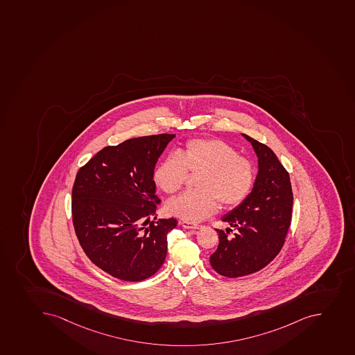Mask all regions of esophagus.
I'll return each instance as SVG.
<instances>
[{"label":"esophagus","instance_id":"1","mask_svg":"<svg viewBox=\"0 0 355 355\" xmlns=\"http://www.w3.org/2000/svg\"><path fill=\"white\" fill-rule=\"evenodd\" d=\"M180 225H182L183 228H186V229H200V228H202V225H195V223H191V222H188V221H181V222H180Z\"/></svg>","mask_w":355,"mask_h":355}]
</instances>
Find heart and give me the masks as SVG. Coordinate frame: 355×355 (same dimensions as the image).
<instances>
[{"label": "heart", "instance_id": "b5f03b06", "mask_svg": "<svg viewBox=\"0 0 355 355\" xmlns=\"http://www.w3.org/2000/svg\"><path fill=\"white\" fill-rule=\"evenodd\" d=\"M188 172L198 173V190L183 192L166 204V212L184 221H202L219 209L235 207L248 197L254 182V167L237 150L216 139H192L157 166L155 181L166 193L179 191Z\"/></svg>", "mask_w": 355, "mask_h": 355}]
</instances>
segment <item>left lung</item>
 I'll return each mask as SVG.
<instances>
[{
  "mask_svg": "<svg viewBox=\"0 0 355 355\" xmlns=\"http://www.w3.org/2000/svg\"><path fill=\"white\" fill-rule=\"evenodd\" d=\"M242 135L258 157V174L248 197L221 218L237 232L229 239L232 229H216L219 245L209 258L213 269L230 279L258 272L279 254L291 223L293 202L290 176L274 151Z\"/></svg>",
  "mask_w": 355,
  "mask_h": 355,
  "instance_id": "8db88e82",
  "label": "left lung"
}]
</instances>
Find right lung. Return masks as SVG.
<instances>
[{
  "instance_id": "add662e5",
  "label": "right lung",
  "mask_w": 355,
  "mask_h": 355,
  "mask_svg": "<svg viewBox=\"0 0 355 355\" xmlns=\"http://www.w3.org/2000/svg\"><path fill=\"white\" fill-rule=\"evenodd\" d=\"M175 137L141 136L106 146L83 166L72 190V216L80 245L116 279H149L165 261L174 218L157 219V162Z\"/></svg>"
}]
</instances>
